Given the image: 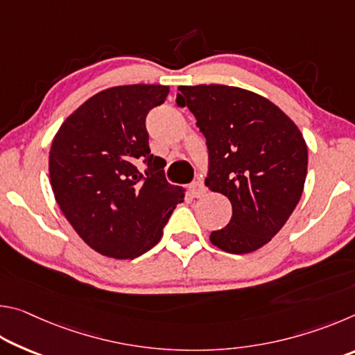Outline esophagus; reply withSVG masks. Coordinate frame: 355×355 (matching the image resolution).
<instances>
[{
	"instance_id": "1",
	"label": "esophagus",
	"mask_w": 355,
	"mask_h": 355,
	"mask_svg": "<svg viewBox=\"0 0 355 355\" xmlns=\"http://www.w3.org/2000/svg\"><path fill=\"white\" fill-rule=\"evenodd\" d=\"M205 192H207V188L202 180H196V182L191 184V194L192 197H196V199H199V197H202Z\"/></svg>"
}]
</instances>
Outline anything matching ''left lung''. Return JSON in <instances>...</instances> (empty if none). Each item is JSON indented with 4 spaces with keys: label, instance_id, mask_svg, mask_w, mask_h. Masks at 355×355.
Segmentation results:
<instances>
[{
    "label": "left lung",
    "instance_id": "left-lung-1",
    "mask_svg": "<svg viewBox=\"0 0 355 355\" xmlns=\"http://www.w3.org/2000/svg\"><path fill=\"white\" fill-rule=\"evenodd\" d=\"M207 139L209 191L232 202V219L209 241L228 254H249L277 235L299 203L309 152L296 123L272 101L224 84L180 86Z\"/></svg>",
    "mask_w": 355,
    "mask_h": 355
}]
</instances>
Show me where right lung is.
<instances>
[{
    "mask_svg": "<svg viewBox=\"0 0 355 355\" xmlns=\"http://www.w3.org/2000/svg\"><path fill=\"white\" fill-rule=\"evenodd\" d=\"M169 86L105 89L65 119L50 150V183L70 225L95 252L127 260L153 248L184 189L150 153L146 117ZM142 159L148 167L134 166Z\"/></svg>",
    "mask_w": 355,
    "mask_h": 355,
    "instance_id": "1",
    "label": "right lung"
}]
</instances>
